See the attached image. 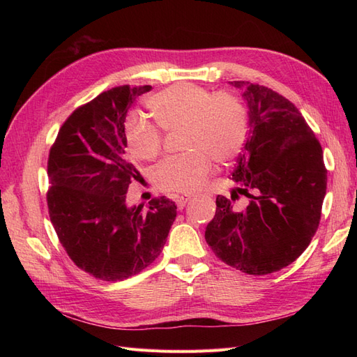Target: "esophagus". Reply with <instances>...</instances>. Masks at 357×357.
Segmentation results:
<instances>
[{"instance_id": "obj_1", "label": "esophagus", "mask_w": 357, "mask_h": 357, "mask_svg": "<svg viewBox=\"0 0 357 357\" xmlns=\"http://www.w3.org/2000/svg\"><path fill=\"white\" fill-rule=\"evenodd\" d=\"M190 199H192L190 197H177V198H176L177 207H178V208H183V207H185V205H186Z\"/></svg>"}]
</instances>
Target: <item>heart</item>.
Segmentation results:
<instances>
[{
  "label": "heart",
  "mask_w": 357,
  "mask_h": 357,
  "mask_svg": "<svg viewBox=\"0 0 357 357\" xmlns=\"http://www.w3.org/2000/svg\"><path fill=\"white\" fill-rule=\"evenodd\" d=\"M164 131H181L185 155L167 159L153 171V185L167 193L197 192L210 176L213 160L228 165L241 153L247 138V112L238 96L214 93L192 83H177L147 101ZM126 144L137 159L153 160L162 149L159 128L146 117L131 116Z\"/></svg>",
  "instance_id": "heart-1"
}]
</instances>
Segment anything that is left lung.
<instances>
[{
    "instance_id": "obj_1",
    "label": "left lung",
    "mask_w": 357,
    "mask_h": 357,
    "mask_svg": "<svg viewBox=\"0 0 357 357\" xmlns=\"http://www.w3.org/2000/svg\"><path fill=\"white\" fill-rule=\"evenodd\" d=\"M247 105L248 132L236 159L231 199L215 198L205 241L220 261L265 275L290 265L314 236L328 171L319 142L299 110L280 93L250 82H229ZM238 195L246 205L233 204Z\"/></svg>"
}]
</instances>
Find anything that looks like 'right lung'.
I'll list each match as a JSON object with an SVG mask.
<instances>
[{
    "instance_id": "1",
    "label": "right lung",
    "mask_w": 357,
    "mask_h": 357,
    "mask_svg": "<svg viewBox=\"0 0 357 357\" xmlns=\"http://www.w3.org/2000/svg\"><path fill=\"white\" fill-rule=\"evenodd\" d=\"M152 86H117L79 107L50 149L47 207L71 261L95 278L117 282L138 274L160 255L177 205L165 197L128 205L139 172L126 152L125 119Z\"/></svg>"
}]
</instances>
